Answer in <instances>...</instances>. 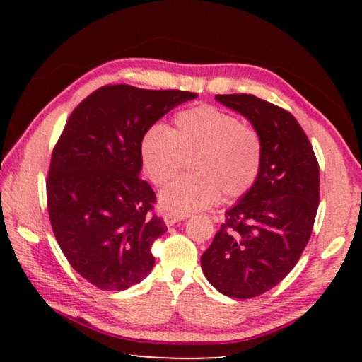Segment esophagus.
Returning <instances> with one entry per match:
<instances>
[{"instance_id":"34e87169","label":"esophagus","mask_w":362,"mask_h":362,"mask_svg":"<svg viewBox=\"0 0 362 362\" xmlns=\"http://www.w3.org/2000/svg\"><path fill=\"white\" fill-rule=\"evenodd\" d=\"M185 218H188V214H175V212L164 214V223H166L168 226H173Z\"/></svg>"}]
</instances>
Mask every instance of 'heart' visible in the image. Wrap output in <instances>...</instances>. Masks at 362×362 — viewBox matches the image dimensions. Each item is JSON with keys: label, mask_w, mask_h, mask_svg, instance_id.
<instances>
[{"label": "heart", "mask_w": 362, "mask_h": 362, "mask_svg": "<svg viewBox=\"0 0 362 362\" xmlns=\"http://www.w3.org/2000/svg\"><path fill=\"white\" fill-rule=\"evenodd\" d=\"M193 175H185L159 194L163 209L188 214L218 199L249 192L260 174L263 146L254 127L211 105L183 110L173 129L151 126L140 140L144 173L155 185H166L179 174L183 156H193Z\"/></svg>", "instance_id": "heart-1"}]
</instances>
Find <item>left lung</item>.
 Segmentation results:
<instances>
[{
  "label": "left lung",
  "mask_w": 362,
  "mask_h": 362,
  "mask_svg": "<svg viewBox=\"0 0 362 362\" xmlns=\"http://www.w3.org/2000/svg\"><path fill=\"white\" fill-rule=\"evenodd\" d=\"M244 116L263 146L260 174L225 212L201 255L207 281L235 298H252L279 284L302 255L320 204V166L297 119L250 94L216 95Z\"/></svg>",
  "instance_id": "left-lung-1"
}]
</instances>
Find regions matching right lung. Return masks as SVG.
<instances>
[{"instance_id":"right-lung-1","label":"right lung","mask_w":362,"mask_h":362,"mask_svg":"<svg viewBox=\"0 0 362 362\" xmlns=\"http://www.w3.org/2000/svg\"><path fill=\"white\" fill-rule=\"evenodd\" d=\"M198 94L103 86L73 110L46 183L54 236L78 274L102 291H126L155 265L151 244L168 231L151 216L156 196L140 179V140Z\"/></svg>"}]
</instances>
